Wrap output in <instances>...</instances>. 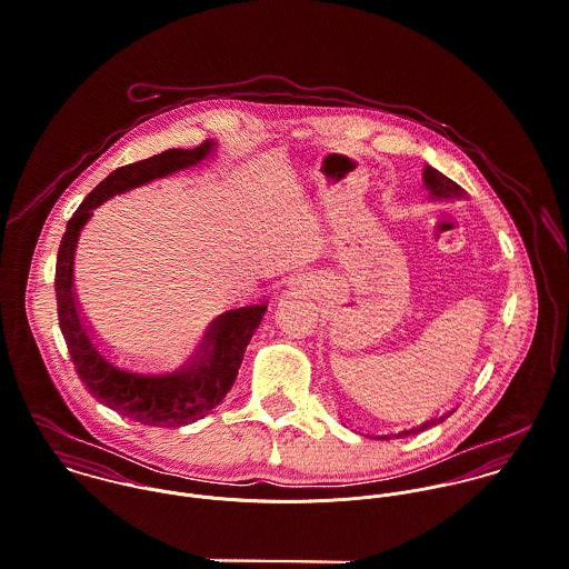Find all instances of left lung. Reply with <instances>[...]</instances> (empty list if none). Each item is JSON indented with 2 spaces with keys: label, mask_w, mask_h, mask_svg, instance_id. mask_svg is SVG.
Masks as SVG:
<instances>
[{
  "label": "left lung",
  "mask_w": 569,
  "mask_h": 569,
  "mask_svg": "<svg viewBox=\"0 0 569 569\" xmlns=\"http://www.w3.org/2000/svg\"><path fill=\"white\" fill-rule=\"evenodd\" d=\"M425 183H427V188H431V194H433V197H449V199H451V197H462L460 186H458L456 181H451L449 177H445L442 172H438L436 168H431V166L425 168ZM447 416H449V413H445V416H440V418H431V420H427V422H422V425H416V427H411V429H403V431L395 433V438H407V436H411V433H420V431H425L427 427L442 422ZM386 438L390 440V436H383V440H386Z\"/></svg>",
  "instance_id": "obj_1"
}]
</instances>
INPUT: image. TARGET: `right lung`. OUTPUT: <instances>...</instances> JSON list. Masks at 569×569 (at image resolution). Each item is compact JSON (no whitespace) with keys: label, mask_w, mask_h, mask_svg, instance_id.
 Segmentation results:
<instances>
[{"label":"right lung","mask_w":569,"mask_h":569,"mask_svg":"<svg viewBox=\"0 0 569 569\" xmlns=\"http://www.w3.org/2000/svg\"><path fill=\"white\" fill-rule=\"evenodd\" d=\"M212 151L206 140L194 149H170L142 162L127 163L109 172L82 201L68 221L59 244L54 291L59 326L82 386L102 406L111 407L140 425L179 427L194 422L219 406L237 381L244 348L260 325L267 305L241 307L219 316L208 326L192 359L172 370L129 366L111 355L91 332L74 291V249L91 210L113 194L127 192L151 179L201 162Z\"/></svg>","instance_id":"right-lung-1"}]
</instances>
